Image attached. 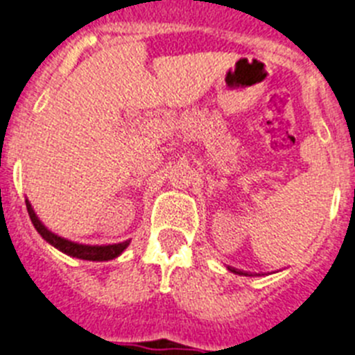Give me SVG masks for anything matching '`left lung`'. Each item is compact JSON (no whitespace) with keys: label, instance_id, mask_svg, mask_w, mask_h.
Segmentation results:
<instances>
[{"label":"left lung","instance_id":"8db88e82","mask_svg":"<svg viewBox=\"0 0 355 355\" xmlns=\"http://www.w3.org/2000/svg\"><path fill=\"white\" fill-rule=\"evenodd\" d=\"M230 271H232V273H237V275H248V273H245V271L236 270V268H230Z\"/></svg>","mask_w":355,"mask_h":355}]
</instances>
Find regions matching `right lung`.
Masks as SVG:
<instances>
[{
  "label": "right lung",
  "instance_id": "obj_1",
  "mask_svg": "<svg viewBox=\"0 0 355 355\" xmlns=\"http://www.w3.org/2000/svg\"><path fill=\"white\" fill-rule=\"evenodd\" d=\"M26 209H28L30 220H32L33 227L37 229V232L41 234L42 239L49 243L51 246L58 248L64 254L71 255V257L76 259H84V261H110V259H116L118 255L123 254L128 243L130 241H123V243H116V245H105V246H91V245H80V243H73L69 239H64V237L57 236L51 230H48L42 225V221L37 218L35 211H33L32 203L26 200Z\"/></svg>",
  "mask_w": 355,
  "mask_h": 355
}]
</instances>
